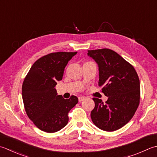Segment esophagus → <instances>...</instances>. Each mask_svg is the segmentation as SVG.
<instances>
[{"label":"esophagus","instance_id":"1","mask_svg":"<svg viewBox=\"0 0 157 157\" xmlns=\"http://www.w3.org/2000/svg\"><path fill=\"white\" fill-rule=\"evenodd\" d=\"M85 99H86V97H78V100L79 102H82V101H83Z\"/></svg>","mask_w":157,"mask_h":157}]
</instances>
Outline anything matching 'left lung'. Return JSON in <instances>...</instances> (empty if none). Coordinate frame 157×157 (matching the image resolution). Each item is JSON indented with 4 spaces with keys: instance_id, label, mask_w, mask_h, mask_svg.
<instances>
[{
    "instance_id": "obj_1",
    "label": "left lung",
    "mask_w": 157,
    "mask_h": 157,
    "mask_svg": "<svg viewBox=\"0 0 157 157\" xmlns=\"http://www.w3.org/2000/svg\"><path fill=\"white\" fill-rule=\"evenodd\" d=\"M88 55L99 65V86L108 98L105 103L93 98L91 119L100 129L118 130L131 121L140 105L139 77L132 64L109 49L88 50Z\"/></svg>"
}]
</instances>
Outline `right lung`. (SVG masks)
<instances>
[{
    "instance_id": "1",
    "label": "right lung",
    "mask_w": 157,
    "mask_h": 157,
    "mask_svg": "<svg viewBox=\"0 0 157 157\" xmlns=\"http://www.w3.org/2000/svg\"><path fill=\"white\" fill-rule=\"evenodd\" d=\"M77 52L50 53L35 61L22 84L21 94L26 114L36 127L47 133L62 129L69 111L78 103L76 96L64 99L54 88L62 80L64 68Z\"/></svg>"
}]
</instances>
